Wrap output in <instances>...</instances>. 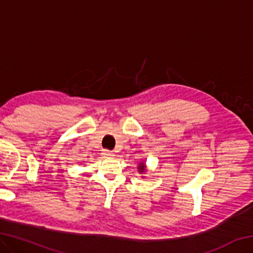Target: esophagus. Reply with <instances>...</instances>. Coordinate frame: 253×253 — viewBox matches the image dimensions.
Wrapping results in <instances>:
<instances>
[{
	"mask_svg": "<svg viewBox=\"0 0 253 253\" xmlns=\"http://www.w3.org/2000/svg\"><path fill=\"white\" fill-rule=\"evenodd\" d=\"M102 155L106 157H114L115 154H114V152L108 151V149H104V151H102Z\"/></svg>",
	"mask_w": 253,
	"mask_h": 253,
	"instance_id": "1",
	"label": "esophagus"
}]
</instances>
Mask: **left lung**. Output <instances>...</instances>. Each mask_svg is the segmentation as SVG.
<instances>
[{
	"label": "left lung",
	"mask_w": 253,
	"mask_h": 253,
	"mask_svg": "<svg viewBox=\"0 0 253 253\" xmlns=\"http://www.w3.org/2000/svg\"><path fill=\"white\" fill-rule=\"evenodd\" d=\"M145 170H146V169H145V164H144V163H140V164L138 165V172L144 173Z\"/></svg>",
	"instance_id": "left-lung-1"
}]
</instances>
